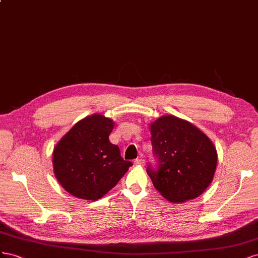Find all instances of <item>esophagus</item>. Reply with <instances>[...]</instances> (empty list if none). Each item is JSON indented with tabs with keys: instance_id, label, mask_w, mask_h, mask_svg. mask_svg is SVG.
Listing matches in <instances>:
<instances>
[{
	"instance_id": "34e87169",
	"label": "esophagus",
	"mask_w": 258,
	"mask_h": 258,
	"mask_svg": "<svg viewBox=\"0 0 258 258\" xmlns=\"http://www.w3.org/2000/svg\"><path fill=\"white\" fill-rule=\"evenodd\" d=\"M134 163H135L136 165H145V160H144L143 158H138V159H136V160L134 161Z\"/></svg>"
}]
</instances>
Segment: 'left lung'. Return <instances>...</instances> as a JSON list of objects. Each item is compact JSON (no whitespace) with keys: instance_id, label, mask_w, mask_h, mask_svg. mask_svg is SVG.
I'll use <instances>...</instances> for the list:
<instances>
[{"instance_id":"obj_1","label":"left lung","mask_w":258,"mask_h":258,"mask_svg":"<svg viewBox=\"0 0 258 258\" xmlns=\"http://www.w3.org/2000/svg\"><path fill=\"white\" fill-rule=\"evenodd\" d=\"M150 128L157 163L147 166V174L154 188L174 203L200 196L211 183L217 164V152L209 137L174 115L159 117Z\"/></svg>"}]
</instances>
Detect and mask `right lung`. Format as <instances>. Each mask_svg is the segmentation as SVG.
<instances>
[{"label": "right lung", "instance_id": "add662e5", "mask_svg": "<svg viewBox=\"0 0 258 258\" xmlns=\"http://www.w3.org/2000/svg\"><path fill=\"white\" fill-rule=\"evenodd\" d=\"M112 130L111 120L94 114L78 122L55 147V176L72 196L98 200L133 165L123 160L119 147L109 142Z\"/></svg>", "mask_w": 258, "mask_h": 258}]
</instances>
